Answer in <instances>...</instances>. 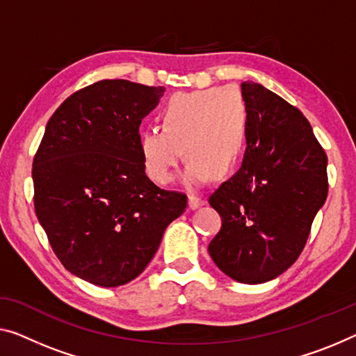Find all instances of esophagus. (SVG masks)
<instances>
[{"instance_id":"1","label":"esophagus","mask_w":356,"mask_h":356,"mask_svg":"<svg viewBox=\"0 0 356 356\" xmlns=\"http://www.w3.org/2000/svg\"><path fill=\"white\" fill-rule=\"evenodd\" d=\"M206 203L204 198L201 195H196V193H190L188 195V206L192 209L200 208V206H203Z\"/></svg>"}]
</instances>
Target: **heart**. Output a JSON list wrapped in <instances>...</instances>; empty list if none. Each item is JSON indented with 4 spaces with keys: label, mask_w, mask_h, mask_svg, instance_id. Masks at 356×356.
<instances>
[{
    "label": "heart",
    "mask_w": 356,
    "mask_h": 356,
    "mask_svg": "<svg viewBox=\"0 0 356 356\" xmlns=\"http://www.w3.org/2000/svg\"><path fill=\"white\" fill-rule=\"evenodd\" d=\"M161 129L140 134L139 147L145 171L156 184H169L184 155L188 164L185 180L201 184L209 172L229 174L246 145L248 108L243 95L232 88L171 95L160 111Z\"/></svg>",
    "instance_id": "heart-1"
}]
</instances>
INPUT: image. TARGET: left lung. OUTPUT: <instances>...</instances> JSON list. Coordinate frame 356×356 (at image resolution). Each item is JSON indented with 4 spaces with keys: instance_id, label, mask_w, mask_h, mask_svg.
Wrapping results in <instances>:
<instances>
[{
    "instance_id": "left-lung-1",
    "label": "left lung",
    "mask_w": 356,
    "mask_h": 356,
    "mask_svg": "<svg viewBox=\"0 0 356 356\" xmlns=\"http://www.w3.org/2000/svg\"><path fill=\"white\" fill-rule=\"evenodd\" d=\"M248 148L235 176L209 196L222 227L208 251L225 275L257 284L293 265L327 196V156L302 111L245 81Z\"/></svg>"
}]
</instances>
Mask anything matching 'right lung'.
Segmentation results:
<instances>
[{
  "label": "right lung",
  "instance_id": "right-lung-1",
  "mask_svg": "<svg viewBox=\"0 0 356 356\" xmlns=\"http://www.w3.org/2000/svg\"><path fill=\"white\" fill-rule=\"evenodd\" d=\"M161 86L102 79L63 100L33 158L35 212L63 267L115 288L144 272L187 195L145 174L139 126Z\"/></svg>",
  "mask_w": 356,
  "mask_h": 356
}]
</instances>
